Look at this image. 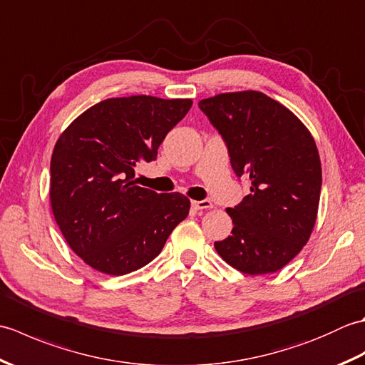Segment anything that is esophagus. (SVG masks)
Segmentation results:
<instances>
[{"mask_svg": "<svg viewBox=\"0 0 365 365\" xmlns=\"http://www.w3.org/2000/svg\"><path fill=\"white\" fill-rule=\"evenodd\" d=\"M191 205L196 208V210H207V208H213V202L210 199H204V200H192Z\"/></svg>", "mask_w": 365, "mask_h": 365, "instance_id": "obj_1", "label": "esophagus"}]
</instances>
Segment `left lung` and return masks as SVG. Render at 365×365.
Returning a JSON list of instances; mask_svg holds the SVG:
<instances>
[{
	"label": "left lung",
	"instance_id": "8db88e82",
	"mask_svg": "<svg viewBox=\"0 0 365 365\" xmlns=\"http://www.w3.org/2000/svg\"><path fill=\"white\" fill-rule=\"evenodd\" d=\"M227 147L237 177L251 192L227 208L234 229L215 250L246 274L285 267L312 234L322 191V163L312 135L292 111L257 91L199 102Z\"/></svg>",
	"mask_w": 365,
	"mask_h": 365
}]
</instances>
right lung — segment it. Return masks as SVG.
Instances as JSON below:
<instances>
[{
	"label": "right lung",
	"instance_id": "right-lung-1",
	"mask_svg": "<svg viewBox=\"0 0 365 365\" xmlns=\"http://www.w3.org/2000/svg\"><path fill=\"white\" fill-rule=\"evenodd\" d=\"M190 98H108L76 118L51 155L50 200L72 251L100 273L122 276L161 252L188 216L190 199L133 182L138 163L157 160Z\"/></svg>",
	"mask_w": 365,
	"mask_h": 365
}]
</instances>
